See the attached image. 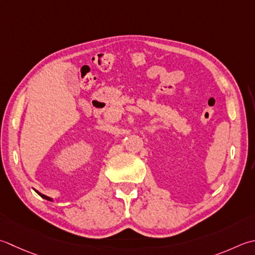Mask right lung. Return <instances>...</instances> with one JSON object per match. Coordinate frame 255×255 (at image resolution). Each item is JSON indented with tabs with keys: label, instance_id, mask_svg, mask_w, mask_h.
I'll list each match as a JSON object with an SVG mask.
<instances>
[{
	"label": "right lung",
	"instance_id": "obj_1",
	"mask_svg": "<svg viewBox=\"0 0 255 255\" xmlns=\"http://www.w3.org/2000/svg\"><path fill=\"white\" fill-rule=\"evenodd\" d=\"M35 191H36V190H35ZM38 194H39V196H41L42 198H44V199H46V200H48V201H52V198H49V197H47V196H44V194H42L41 192H38V191H36Z\"/></svg>",
	"mask_w": 255,
	"mask_h": 255
}]
</instances>
